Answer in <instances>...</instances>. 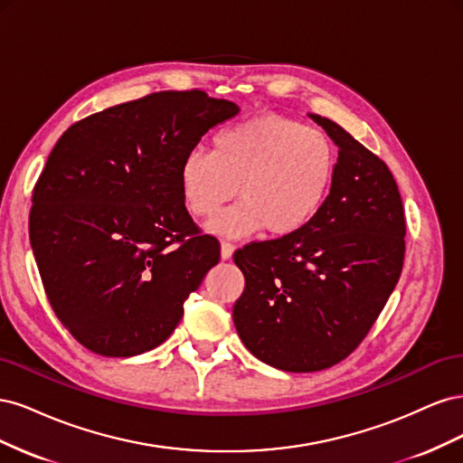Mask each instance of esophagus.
<instances>
[{"instance_id": "34e87169", "label": "esophagus", "mask_w": 463, "mask_h": 463, "mask_svg": "<svg viewBox=\"0 0 463 463\" xmlns=\"http://www.w3.org/2000/svg\"><path fill=\"white\" fill-rule=\"evenodd\" d=\"M233 250H235V247H233L232 243L223 241V243L220 245V257H222V260H230L232 255H233Z\"/></svg>"}]
</instances>
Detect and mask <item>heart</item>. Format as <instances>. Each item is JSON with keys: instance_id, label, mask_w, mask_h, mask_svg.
Listing matches in <instances>:
<instances>
[{"instance_id": "b5f03b06", "label": "heart", "mask_w": 463, "mask_h": 463, "mask_svg": "<svg viewBox=\"0 0 463 463\" xmlns=\"http://www.w3.org/2000/svg\"><path fill=\"white\" fill-rule=\"evenodd\" d=\"M338 152L330 138L298 119L260 114L216 133L213 152L193 150L179 165L187 213L208 218L206 230L241 240L264 230L270 237L301 232L328 201Z\"/></svg>"}]
</instances>
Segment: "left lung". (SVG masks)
Here are the masks:
<instances>
[{"label": "left lung", "mask_w": 463, "mask_h": 463, "mask_svg": "<svg viewBox=\"0 0 463 463\" xmlns=\"http://www.w3.org/2000/svg\"><path fill=\"white\" fill-rule=\"evenodd\" d=\"M338 146L328 201L301 232L235 250L245 289L233 325L270 367L315 373L345 359L394 291L403 264L402 197L386 164L317 114Z\"/></svg>", "instance_id": "8db88e82"}]
</instances>
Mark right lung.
Masks as SVG:
<instances>
[{"label":"right lung","instance_id":"1","mask_svg":"<svg viewBox=\"0 0 463 463\" xmlns=\"http://www.w3.org/2000/svg\"><path fill=\"white\" fill-rule=\"evenodd\" d=\"M203 90L154 92L71 125L33 193L31 245L52 309L90 352L145 354L220 260L181 201L179 165L240 114Z\"/></svg>","mask_w":463,"mask_h":463}]
</instances>
